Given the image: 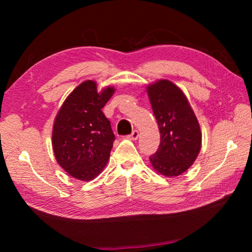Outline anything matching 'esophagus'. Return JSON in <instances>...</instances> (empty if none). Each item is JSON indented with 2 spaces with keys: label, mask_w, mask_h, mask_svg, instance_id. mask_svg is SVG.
Listing matches in <instances>:
<instances>
[{
  "label": "esophagus",
  "mask_w": 252,
  "mask_h": 252,
  "mask_svg": "<svg viewBox=\"0 0 252 252\" xmlns=\"http://www.w3.org/2000/svg\"><path fill=\"white\" fill-rule=\"evenodd\" d=\"M138 135H140V134H138V131L137 130H133L131 134L129 135V137L132 138V140H136V138L138 137Z\"/></svg>",
  "instance_id": "esophagus-1"
}]
</instances>
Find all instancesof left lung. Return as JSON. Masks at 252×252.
I'll return each mask as SVG.
<instances>
[{
    "label": "left lung",
    "instance_id": "1",
    "mask_svg": "<svg viewBox=\"0 0 252 252\" xmlns=\"http://www.w3.org/2000/svg\"><path fill=\"white\" fill-rule=\"evenodd\" d=\"M147 93L161 134L157 152L149 159L157 172L180 175L200 152L199 123L184 93L172 82L160 80L149 85Z\"/></svg>",
    "mask_w": 252,
    "mask_h": 252
}]
</instances>
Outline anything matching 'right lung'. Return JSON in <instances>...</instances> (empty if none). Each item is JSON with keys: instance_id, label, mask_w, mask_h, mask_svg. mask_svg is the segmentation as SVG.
Instances as JSON below:
<instances>
[{"instance_id": "add662e5", "label": "right lung", "mask_w": 252, "mask_h": 252, "mask_svg": "<svg viewBox=\"0 0 252 252\" xmlns=\"http://www.w3.org/2000/svg\"><path fill=\"white\" fill-rule=\"evenodd\" d=\"M106 88L97 93L88 80L68 96L53 127V149L57 162L72 178L91 181L108 161L115 134L101 109L114 93Z\"/></svg>"}]
</instances>
